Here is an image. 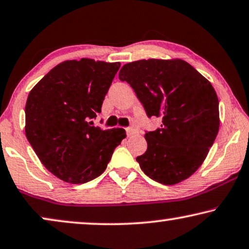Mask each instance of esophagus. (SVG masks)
Masks as SVG:
<instances>
[{
  "mask_svg": "<svg viewBox=\"0 0 249 249\" xmlns=\"http://www.w3.org/2000/svg\"><path fill=\"white\" fill-rule=\"evenodd\" d=\"M126 133H127L128 136H132L136 133V129L134 127H127V128H126Z\"/></svg>",
  "mask_w": 249,
  "mask_h": 249,
  "instance_id": "1",
  "label": "esophagus"
}]
</instances>
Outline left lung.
I'll return each mask as SVG.
<instances>
[{
	"label": "left lung",
	"instance_id": "8db88e82",
	"mask_svg": "<svg viewBox=\"0 0 249 249\" xmlns=\"http://www.w3.org/2000/svg\"><path fill=\"white\" fill-rule=\"evenodd\" d=\"M118 76L134 89L146 115L162 121L144 135L148 149L136 158L143 173L163 185L187 179L219 132V100L211 82L179 58L127 63Z\"/></svg>",
	"mask_w": 249,
	"mask_h": 249
}]
</instances>
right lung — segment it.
Masks as SVG:
<instances>
[{
    "mask_svg": "<svg viewBox=\"0 0 249 249\" xmlns=\"http://www.w3.org/2000/svg\"><path fill=\"white\" fill-rule=\"evenodd\" d=\"M121 63L72 59L52 69L28 94L26 136L48 171L70 184H83L107 168L124 128L101 129L91 118Z\"/></svg>",
    "mask_w": 249,
    "mask_h": 249,
    "instance_id": "obj_1",
    "label": "right lung"
}]
</instances>
